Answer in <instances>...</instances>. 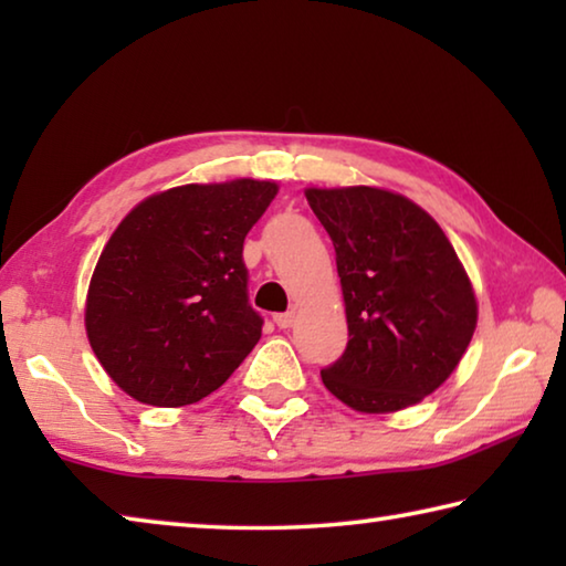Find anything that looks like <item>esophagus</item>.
<instances>
[{"mask_svg": "<svg viewBox=\"0 0 566 566\" xmlns=\"http://www.w3.org/2000/svg\"><path fill=\"white\" fill-rule=\"evenodd\" d=\"M294 319H296V314H294V310L292 312H282V314H274V324L280 329H290L292 324H294Z\"/></svg>", "mask_w": 566, "mask_h": 566, "instance_id": "34e87169", "label": "esophagus"}]
</instances>
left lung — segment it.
<instances>
[{"label": "left lung", "mask_w": 566, "mask_h": 566, "mask_svg": "<svg viewBox=\"0 0 566 566\" xmlns=\"http://www.w3.org/2000/svg\"><path fill=\"white\" fill-rule=\"evenodd\" d=\"M337 252L349 342L322 369L344 405L387 415L444 385L472 342L476 300L432 217L377 187L306 189Z\"/></svg>", "instance_id": "left-lung-1"}]
</instances>
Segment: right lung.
I'll list each match as a JSON object with an SVG mask.
<instances>
[{"instance_id":"add662e5","label":"right lung","mask_w":566,"mask_h":566,"mask_svg":"<svg viewBox=\"0 0 566 566\" xmlns=\"http://www.w3.org/2000/svg\"><path fill=\"white\" fill-rule=\"evenodd\" d=\"M274 181L185 185L147 197L94 266L84 324L104 371L129 397L185 407L232 377L262 337L247 294L244 237Z\"/></svg>"}]
</instances>
